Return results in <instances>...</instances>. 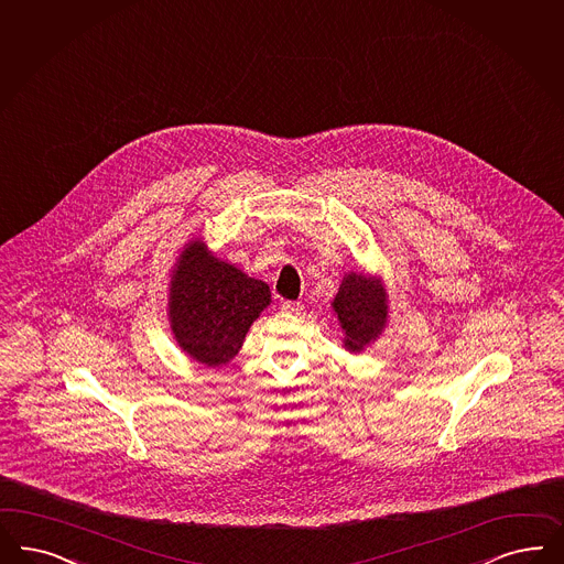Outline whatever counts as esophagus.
<instances>
[{
  "mask_svg": "<svg viewBox=\"0 0 564 564\" xmlns=\"http://www.w3.org/2000/svg\"><path fill=\"white\" fill-rule=\"evenodd\" d=\"M282 310L289 313H299L303 310V303H299V301H284Z\"/></svg>",
  "mask_w": 564,
  "mask_h": 564,
  "instance_id": "esophagus-1",
  "label": "esophagus"
}]
</instances>
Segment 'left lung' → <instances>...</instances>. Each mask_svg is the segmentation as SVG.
<instances>
[{"label": "left lung", "instance_id": "obj_1", "mask_svg": "<svg viewBox=\"0 0 564 564\" xmlns=\"http://www.w3.org/2000/svg\"><path fill=\"white\" fill-rule=\"evenodd\" d=\"M334 312L338 313L340 326L347 334L345 347L354 354L361 351V347L376 338L387 322L384 291L366 275L349 273L334 299Z\"/></svg>", "mask_w": 564, "mask_h": 564}]
</instances>
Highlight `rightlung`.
Returning a JSON list of instances; mask_svg holds the SVG:
<instances>
[{"label":"right lung","mask_w":564,"mask_h":564,"mask_svg":"<svg viewBox=\"0 0 564 564\" xmlns=\"http://www.w3.org/2000/svg\"><path fill=\"white\" fill-rule=\"evenodd\" d=\"M270 286L192 242L171 280V328L196 361L219 366L238 354L252 319L270 305Z\"/></svg>","instance_id":"1"}]
</instances>
